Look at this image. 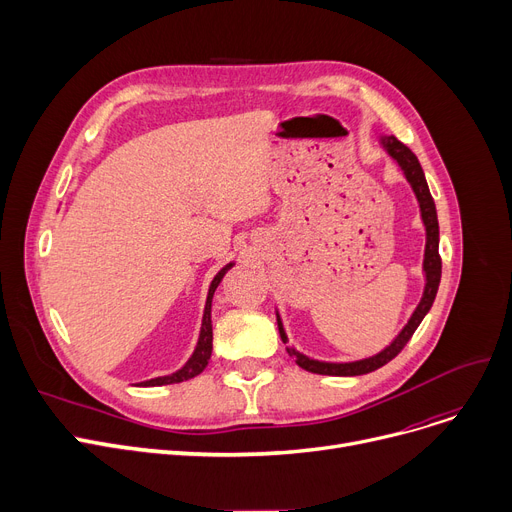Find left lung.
I'll list each match as a JSON object with an SVG mask.
<instances>
[{"label":"left lung","mask_w":512,"mask_h":512,"mask_svg":"<svg viewBox=\"0 0 512 512\" xmlns=\"http://www.w3.org/2000/svg\"><path fill=\"white\" fill-rule=\"evenodd\" d=\"M382 145L398 161V166L402 168V172H405L407 180L411 182L413 191L417 195L419 207H421V218H423L425 232H427L425 259H423V272H425L423 297H421V303L417 305L415 313L411 315L409 324L402 328V332L394 338V342L390 346H386L384 351L378 353L375 357L355 361V363H324V361L309 359V357L301 355L299 351H294V348H286L288 355L294 359V363L303 367L305 371H311V373H319V375H363V373H369V371L384 367L388 361H392L402 351V348H405V344L411 340V336L419 328V324L423 321V317L427 315V311L432 309L434 299H436V292H438V286H440V276H442V259H440V253H438L440 230H438V215H436L434 199H432V195H429L425 174L419 166V159L415 157V153L407 145H402L396 137H382ZM278 330H280L282 342L286 344L288 338L284 334L280 317H278Z\"/></svg>","instance_id":"obj_1"}]
</instances>
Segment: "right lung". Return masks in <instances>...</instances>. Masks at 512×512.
<instances>
[{"instance_id":"obj_1","label":"right lung","mask_w":512,"mask_h":512,"mask_svg":"<svg viewBox=\"0 0 512 512\" xmlns=\"http://www.w3.org/2000/svg\"><path fill=\"white\" fill-rule=\"evenodd\" d=\"M232 263H228L224 270L218 272V276H215L211 280V286H209V294H207V303H205V313H203V326H201V336H199V342H197V348L193 357L188 359V363L178 369L176 373L172 375H164V378H155V380H147V382H141V386H166V384H180V382H186L195 378V375H199L207 363H209V357H211V348H213V332H211V299H213V292L215 288H218V284L222 282L224 274L230 270Z\"/></svg>"}]
</instances>
